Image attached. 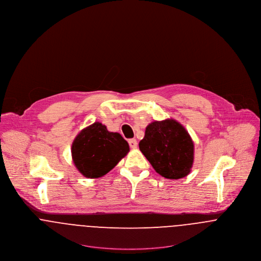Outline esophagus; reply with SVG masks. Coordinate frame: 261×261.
Wrapping results in <instances>:
<instances>
[{
    "label": "esophagus",
    "instance_id": "34e87169",
    "mask_svg": "<svg viewBox=\"0 0 261 261\" xmlns=\"http://www.w3.org/2000/svg\"><path fill=\"white\" fill-rule=\"evenodd\" d=\"M128 143H129L130 148H132V149H136V148H137L138 143H137V140H136V139H130V140L128 141Z\"/></svg>",
    "mask_w": 261,
    "mask_h": 261
}]
</instances>
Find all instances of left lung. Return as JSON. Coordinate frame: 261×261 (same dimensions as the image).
Returning <instances> with one entry per match:
<instances>
[{"label": "left lung", "mask_w": 261, "mask_h": 261, "mask_svg": "<svg viewBox=\"0 0 261 261\" xmlns=\"http://www.w3.org/2000/svg\"><path fill=\"white\" fill-rule=\"evenodd\" d=\"M139 148L154 170L166 178H182L192 168L193 141L184 126L174 119L149 124Z\"/></svg>", "instance_id": "1"}]
</instances>
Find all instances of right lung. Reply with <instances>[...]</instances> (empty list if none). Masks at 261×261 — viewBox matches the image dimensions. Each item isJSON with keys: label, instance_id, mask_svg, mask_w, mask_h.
I'll return each mask as SVG.
<instances>
[{"label": "right lung", "instance_id": "add662e5", "mask_svg": "<svg viewBox=\"0 0 261 261\" xmlns=\"http://www.w3.org/2000/svg\"><path fill=\"white\" fill-rule=\"evenodd\" d=\"M128 152L127 141L119 133L109 132L100 122L83 129L72 144L73 162L77 170L88 178L103 176Z\"/></svg>", "mask_w": 261, "mask_h": 261}]
</instances>
